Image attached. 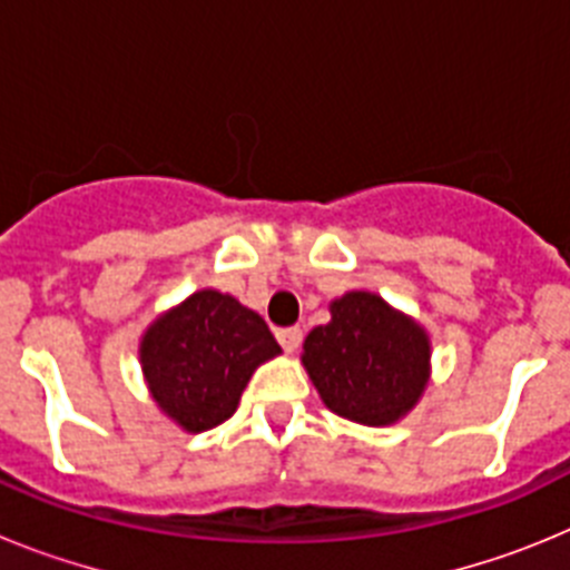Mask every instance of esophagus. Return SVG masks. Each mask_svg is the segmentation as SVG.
I'll return each instance as SVG.
<instances>
[{
	"instance_id": "esophagus-1",
	"label": "esophagus",
	"mask_w": 570,
	"mask_h": 570,
	"mask_svg": "<svg viewBox=\"0 0 570 570\" xmlns=\"http://www.w3.org/2000/svg\"><path fill=\"white\" fill-rule=\"evenodd\" d=\"M276 340H279V345L288 351V354H294L296 347L302 345V328H279L276 331Z\"/></svg>"
}]
</instances>
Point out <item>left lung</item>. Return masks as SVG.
<instances>
[{
	"label": "left lung",
	"mask_w": 570,
	"mask_h": 570,
	"mask_svg": "<svg viewBox=\"0 0 570 570\" xmlns=\"http://www.w3.org/2000/svg\"><path fill=\"white\" fill-rule=\"evenodd\" d=\"M302 365L336 416L394 425L420 402L431 376V340L411 316L371 291L331 302V322L305 336Z\"/></svg>",
	"instance_id": "1"
}]
</instances>
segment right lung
Masks as SVG:
<instances>
[{"label":"right lung","mask_w":570,"mask_h":570,"mask_svg":"<svg viewBox=\"0 0 570 570\" xmlns=\"http://www.w3.org/2000/svg\"><path fill=\"white\" fill-rule=\"evenodd\" d=\"M279 354L256 311L210 288L156 316L139 342L150 396L188 434L223 425L256 367Z\"/></svg>","instance_id":"1"}]
</instances>
